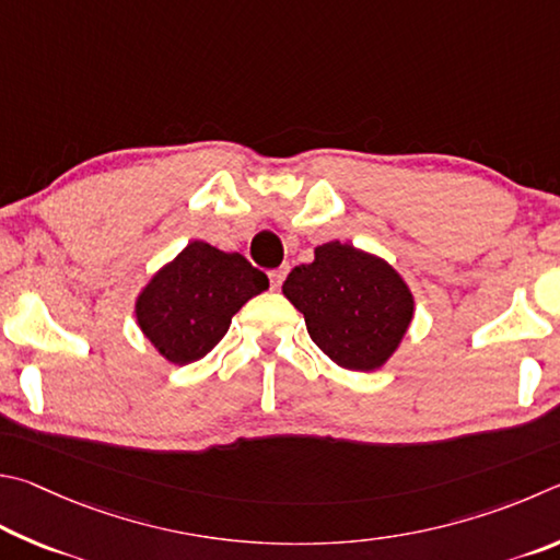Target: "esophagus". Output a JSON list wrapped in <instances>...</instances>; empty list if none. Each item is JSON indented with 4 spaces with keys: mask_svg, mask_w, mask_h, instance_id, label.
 Returning <instances> with one entry per match:
<instances>
[{
    "mask_svg": "<svg viewBox=\"0 0 560 560\" xmlns=\"http://www.w3.org/2000/svg\"><path fill=\"white\" fill-rule=\"evenodd\" d=\"M288 272H290V265H282V268L270 272V285H272V290H278V288L282 285V280H285Z\"/></svg>",
    "mask_w": 560,
    "mask_h": 560,
    "instance_id": "34e87169",
    "label": "esophagus"
}]
</instances>
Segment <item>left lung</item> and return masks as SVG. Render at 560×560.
<instances>
[{"mask_svg": "<svg viewBox=\"0 0 560 560\" xmlns=\"http://www.w3.org/2000/svg\"><path fill=\"white\" fill-rule=\"evenodd\" d=\"M282 295L305 315L315 345L349 371H376L396 354L416 315L408 282L388 260L351 243L329 241L298 265Z\"/></svg>", "mask_w": 560, "mask_h": 560, "instance_id": "8db88e82", "label": "left lung"}]
</instances>
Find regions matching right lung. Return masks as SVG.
Returning <instances> with one entry per match:
<instances>
[{"label": "right lung", "instance_id": "1", "mask_svg": "<svg viewBox=\"0 0 560 560\" xmlns=\"http://www.w3.org/2000/svg\"><path fill=\"white\" fill-rule=\"evenodd\" d=\"M268 285V275L241 253L191 241L147 280L135 300V319L156 354L186 366L209 354L235 312Z\"/></svg>", "mask_w": 560, "mask_h": 560}]
</instances>
